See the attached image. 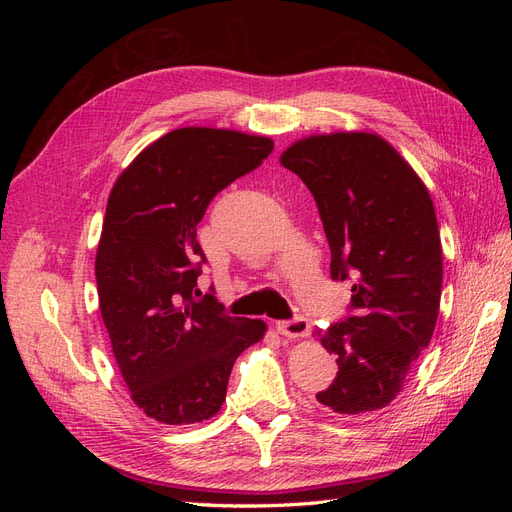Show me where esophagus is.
<instances>
[{"label":"esophagus","mask_w":512,"mask_h":512,"mask_svg":"<svg viewBox=\"0 0 512 512\" xmlns=\"http://www.w3.org/2000/svg\"><path fill=\"white\" fill-rule=\"evenodd\" d=\"M277 331H280L284 337H307L309 335V320L303 316L282 320V322H277Z\"/></svg>","instance_id":"34e87169"}]
</instances>
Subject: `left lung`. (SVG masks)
I'll list each match as a JSON object with an SVG mask.
<instances>
[{
	"label": "left lung",
	"mask_w": 512,
	"mask_h": 512,
	"mask_svg": "<svg viewBox=\"0 0 512 512\" xmlns=\"http://www.w3.org/2000/svg\"><path fill=\"white\" fill-rule=\"evenodd\" d=\"M282 164L314 194L331 280L352 282L348 316L320 331L337 376L316 395L337 414L389 406L429 346L442 294V243L423 181L367 132L309 136Z\"/></svg>",
	"instance_id": "left-lung-1"
}]
</instances>
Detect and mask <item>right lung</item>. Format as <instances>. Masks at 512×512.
<instances>
[{
	"instance_id": "add662e5",
	"label": "right lung",
	"mask_w": 512,
	"mask_h": 512,
	"mask_svg": "<svg viewBox=\"0 0 512 512\" xmlns=\"http://www.w3.org/2000/svg\"><path fill=\"white\" fill-rule=\"evenodd\" d=\"M271 151L265 136L173 130L138 153L108 196L96 254L100 312L134 404L158 423L211 418L237 356L267 331L262 320L228 316L213 288L198 299L207 256L196 226Z\"/></svg>"
}]
</instances>
